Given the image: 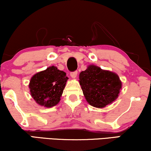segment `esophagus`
Segmentation results:
<instances>
[{
    "instance_id": "obj_1",
    "label": "esophagus",
    "mask_w": 151,
    "mask_h": 151,
    "mask_svg": "<svg viewBox=\"0 0 151 151\" xmlns=\"http://www.w3.org/2000/svg\"><path fill=\"white\" fill-rule=\"evenodd\" d=\"M77 74H78L77 71H75V72H71V73H70V76H71V77L72 78V79H75V78L77 77Z\"/></svg>"
}]
</instances>
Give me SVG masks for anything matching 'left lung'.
<instances>
[{
  "label": "left lung",
  "mask_w": 151,
  "mask_h": 151,
  "mask_svg": "<svg viewBox=\"0 0 151 151\" xmlns=\"http://www.w3.org/2000/svg\"><path fill=\"white\" fill-rule=\"evenodd\" d=\"M79 81L87 102L96 108L111 104L122 88L117 74L95 65H89L86 70L80 72Z\"/></svg>",
  "instance_id": "1"
}]
</instances>
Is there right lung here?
Wrapping results in <instances>:
<instances>
[{"label": "right lung", "instance_id": "add662e5", "mask_svg": "<svg viewBox=\"0 0 151 151\" xmlns=\"http://www.w3.org/2000/svg\"><path fill=\"white\" fill-rule=\"evenodd\" d=\"M68 77L56 67L50 66L34 74L30 80V93L37 104L51 108L60 100Z\"/></svg>", "mask_w": 151, "mask_h": 151}]
</instances>
